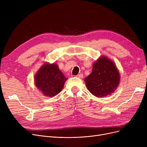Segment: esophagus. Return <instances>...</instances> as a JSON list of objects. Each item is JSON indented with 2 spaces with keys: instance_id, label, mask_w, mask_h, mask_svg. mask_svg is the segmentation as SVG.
I'll return each mask as SVG.
<instances>
[{
  "instance_id": "34e87169",
  "label": "esophagus",
  "mask_w": 147,
  "mask_h": 147,
  "mask_svg": "<svg viewBox=\"0 0 147 147\" xmlns=\"http://www.w3.org/2000/svg\"><path fill=\"white\" fill-rule=\"evenodd\" d=\"M76 77H77V78H83V74H79L76 76Z\"/></svg>"
}]
</instances>
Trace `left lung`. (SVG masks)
<instances>
[{"mask_svg":"<svg viewBox=\"0 0 147 147\" xmlns=\"http://www.w3.org/2000/svg\"><path fill=\"white\" fill-rule=\"evenodd\" d=\"M120 76L114 62L105 56L98 58L92 67V71L84 79L90 93L101 98L113 93L119 84Z\"/></svg>","mask_w":147,"mask_h":147,"instance_id":"8db88e82","label":"left lung"}]
</instances>
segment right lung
<instances>
[{
  "instance_id": "add662e5",
  "label": "right lung",
  "mask_w": 147,
  "mask_h": 147,
  "mask_svg": "<svg viewBox=\"0 0 147 147\" xmlns=\"http://www.w3.org/2000/svg\"><path fill=\"white\" fill-rule=\"evenodd\" d=\"M66 78L55 64L45 63L34 76L35 85L49 97L55 96L63 89Z\"/></svg>"
}]
</instances>
